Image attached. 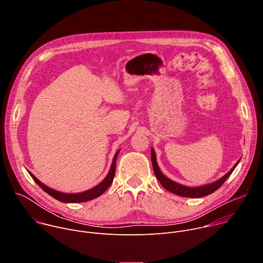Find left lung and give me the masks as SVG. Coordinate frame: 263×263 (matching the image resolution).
<instances>
[{"mask_svg": "<svg viewBox=\"0 0 263 263\" xmlns=\"http://www.w3.org/2000/svg\"><path fill=\"white\" fill-rule=\"evenodd\" d=\"M151 158H152V164H153V170L155 173L156 178L158 179V181L161 183V185L164 187V189L175 195L181 196V197H187V198H202L205 197L207 195H210L212 193H214L216 190H218L219 187L222 185V183L226 181L230 175L232 174V172L234 171V168L236 167V165L238 164V162L233 166V168L228 173L224 175L223 177H221L219 180L208 184V185H204V186H199V187H187L181 184H178L172 180H170L168 178H166L161 171L158 167L157 161H156V155H155V151L152 148L151 149Z\"/></svg>", "mask_w": 263, "mask_h": 263, "instance_id": "8db88e82", "label": "left lung"}]
</instances>
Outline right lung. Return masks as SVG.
Here are the masks:
<instances>
[{"label":"right lung","instance_id":"right-lung-1","mask_svg":"<svg viewBox=\"0 0 263 263\" xmlns=\"http://www.w3.org/2000/svg\"><path fill=\"white\" fill-rule=\"evenodd\" d=\"M119 152L120 151H118L117 154L115 155L114 161H112V164H111V167H110V171H109L107 177L99 185L95 186L93 189H91L89 191H86V192H83V193H80V194H63V193H59L57 191H54V190L50 189V187L46 186L45 184H43L39 179H36V177L33 174H31L30 172H29V174L33 178V180L41 186V189H43L47 194H49L51 197L55 198L56 200H58L60 202H64V203L87 202V201H90L92 199H96V198L100 197L102 194L105 193V191L111 185L112 181H114L115 175H116L117 157H118Z\"/></svg>","mask_w":263,"mask_h":263}]
</instances>
